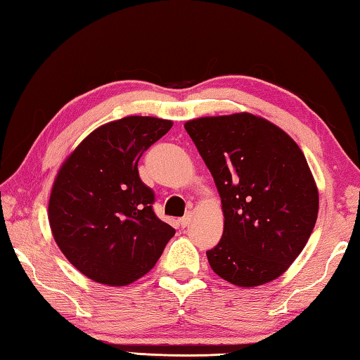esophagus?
Wrapping results in <instances>:
<instances>
[{"instance_id": "esophagus-1", "label": "esophagus", "mask_w": 360, "mask_h": 360, "mask_svg": "<svg viewBox=\"0 0 360 360\" xmlns=\"http://www.w3.org/2000/svg\"><path fill=\"white\" fill-rule=\"evenodd\" d=\"M191 218H193V214L191 213H186L185 216H183V218L179 219V224H180L181 227H188L189 222H191Z\"/></svg>"}]
</instances>
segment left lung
I'll use <instances>...</instances> for the list:
<instances>
[{
  "instance_id": "obj_1",
  "label": "left lung",
  "mask_w": 360,
  "mask_h": 360,
  "mask_svg": "<svg viewBox=\"0 0 360 360\" xmlns=\"http://www.w3.org/2000/svg\"><path fill=\"white\" fill-rule=\"evenodd\" d=\"M185 128L212 172L224 213L210 266L236 287H257L290 268L310 238L318 188L300 146L250 112L188 120Z\"/></svg>"
}]
</instances>
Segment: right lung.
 I'll return each instance as SVG.
<instances>
[{"label":"right lung","mask_w":360,"mask_h":360,"mask_svg":"<svg viewBox=\"0 0 360 360\" xmlns=\"http://www.w3.org/2000/svg\"><path fill=\"white\" fill-rule=\"evenodd\" d=\"M172 120L128 116L98 127L67 157L49 202L53 238L91 281L125 287L150 271L175 235L153 213L138 162Z\"/></svg>","instance_id":"1"}]
</instances>
